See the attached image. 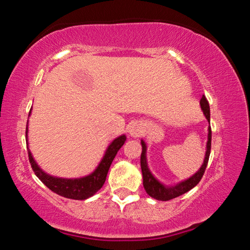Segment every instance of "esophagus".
<instances>
[{
    "mask_svg": "<svg viewBox=\"0 0 250 250\" xmlns=\"http://www.w3.org/2000/svg\"><path fill=\"white\" fill-rule=\"evenodd\" d=\"M128 132L131 137H133V138L140 137L142 133V125L140 124H138V122H134V124L129 125Z\"/></svg>",
    "mask_w": 250,
    "mask_h": 250,
    "instance_id": "obj_1",
    "label": "esophagus"
}]
</instances>
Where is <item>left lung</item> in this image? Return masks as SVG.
Listing matches in <instances>:
<instances>
[{
  "label": "left lung",
  "mask_w": 250,
  "mask_h": 250,
  "mask_svg": "<svg viewBox=\"0 0 250 250\" xmlns=\"http://www.w3.org/2000/svg\"><path fill=\"white\" fill-rule=\"evenodd\" d=\"M200 104L203 110V113H204V116L206 117L207 121L209 122V119H210L209 104H208V101H207V99L205 98V96L202 97ZM210 143H211V130H210V126H208V140H207V145H206V154H205L204 162H203L200 170H198L195 174L189 177V179L182 181L179 184H176L174 186H166L155 179L153 174L150 172L149 167H147L146 146L145 141L141 140L142 153H141L140 162H141V170H142V176H143V186H145L146 192L149 194L151 197H153L158 201H170L172 198H175L177 196L182 195V194L188 192L189 189H192L194 186H196L198 184V182L201 181L203 174H204V172L206 170L207 163H208V159H209V154H210Z\"/></svg>",
  "instance_id": "8db88e82"
}]
</instances>
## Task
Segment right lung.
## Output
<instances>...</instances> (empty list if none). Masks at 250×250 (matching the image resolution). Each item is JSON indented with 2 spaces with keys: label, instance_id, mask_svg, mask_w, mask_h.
I'll return each instance as SVG.
<instances>
[{
  "label": "right lung",
  "instance_id": "obj_1",
  "mask_svg": "<svg viewBox=\"0 0 250 250\" xmlns=\"http://www.w3.org/2000/svg\"><path fill=\"white\" fill-rule=\"evenodd\" d=\"M27 131L28 129L26 126V134ZM125 139L126 138L125 134L115 139V140L110 143L108 149L105 150L104 158L96 170L91 174L79 177V179H62V177L52 176L47 174V173H45L37 166L31 151L27 147L29 163H31L33 171L36 174V176L47 186L50 191L66 198H71V200H86V198H89L103 188L105 177H107L108 174L109 167L111 166L112 161L115 159L118 151L125 145Z\"/></svg>",
  "mask_w": 250,
  "mask_h": 250
}]
</instances>
